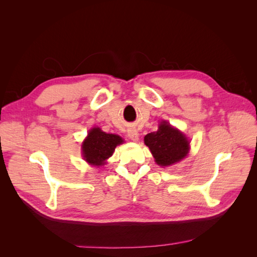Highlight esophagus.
<instances>
[{
    "label": "esophagus",
    "instance_id": "1",
    "mask_svg": "<svg viewBox=\"0 0 257 257\" xmlns=\"http://www.w3.org/2000/svg\"><path fill=\"white\" fill-rule=\"evenodd\" d=\"M127 135H128V137H130L133 142H137L138 139H139V134H138V132H137L135 128H130V130L127 131Z\"/></svg>",
    "mask_w": 257,
    "mask_h": 257
}]
</instances>
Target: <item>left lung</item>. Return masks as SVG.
Segmentation results:
<instances>
[{"label":"left lung","instance_id":"1","mask_svg":"<svg viewBox=\"0 0 257 257\" xmlns=\"http://www.w3.org/2000/svg\"><path fill=\"white\" fill-rule=\"evenodd\" d=\"M144 141L146 146L149 147L157 164L162 167L180 162L190 150L189 139L166 121H162L158 131L147 134Z\"/></svg>","mask_w":257,"mask_h":257}]
</instances>
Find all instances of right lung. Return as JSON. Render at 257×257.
I'll return each mask as SVG.
<instances>
[{"label": "right lung", "instance_id": "1", "mask_svg": "<svg viewBox=\"0 0 257 257\" xmlns=\"http://www.w3.org/2000/svg\"><path fill=\"white\" fill-rule=\"evenodd\" d=\"M122 143L119 135L107 134L99 127H93L82 143V157L90 165L102 166L111 157L115 147Z\"/></svg>", "mask_w": 257, "mask_h": 257}]
</instances>
